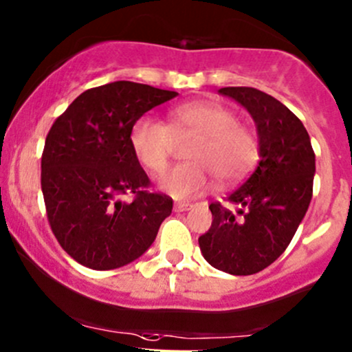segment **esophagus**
I'll return each mask as SVG.
<instances>
[{
    "mask_svg": "<svg viewBox=\"0 0 352 352\" xmlns=\"http://www.w3.org/2000/svg\"><path fill=\"white\" fill-rule=\"evenodd\" d=\"M190 207H192L190 204H187V202H175V204H173V210H175V212H185V210H188Z\"/></svg>",
    "mask_w": 352,
    "mask_h": 352,
    "instance_id": "1",
    "label": "esophagus"
}]
</instances>
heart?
I'll use <instances>...</instances> for the list:
<instances>
[{
    "mask_svg": "<svg viewBox=\"0 0 352 352\" xmlns=\"http://www.w3.org/2000/svg\"><path fill=\"white\" fill-rule=\"evenodd\" d=\"M185 138H194L185 150L188 162L167 170L158 180L162 190L175 199L202 195L215 179L222 185L241 182L261 155L256 130L239 123L232 108L215 102H190L172 108L167 123L140 117L129 135L137 160L153 173L167 167L173 140Z\"/></svg>",
    "mask_w": 352,
    "mask_h": 352,
    "instance_id": "b5f03b06",
    "label": "heart"
}]
</instances>
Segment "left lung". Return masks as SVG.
Returning <instances> with one entry per match:
<instances>
[{"label":"left lung","mask_w":352,"mask_h":352,"mask_svg":"<svg viewBox=\"0 0 352 352\" xmlns=\"http://www.w3.org/2000/svg\"><path fill=\"white\" fill-rule=\"evenodd\" d=\"M252 115L261 160L252 175L227 197L237 212L212 202V226L199 237L204 257L232 276L269 267L287 249L312 199L316 155L302 122L279 100L257 88L226 87Z\"/></svg>","instance_id":"8db88e82"}]
</instances>
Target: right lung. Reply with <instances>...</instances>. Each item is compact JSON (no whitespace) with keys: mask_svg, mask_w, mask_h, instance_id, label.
<instances>
[{"mask_svg":"<svg viewBox=\"0 0 352 352\" xmlns=\"http://www.w3.org/2000/svg\"><path fill=\"white\" fill-rule=\"evenodd\" d=\"M177 91L113 82L90 88L55 120L41 155L46 217L58 244L95 270L130 264L152 245L172 199L150 190L130 146L137 118ZM130 195L133 200L119 199Z\"/></svg>","mask_w":352,"mask_h":352,"instance_id":"1","label":"right lung"}]
</instances>
